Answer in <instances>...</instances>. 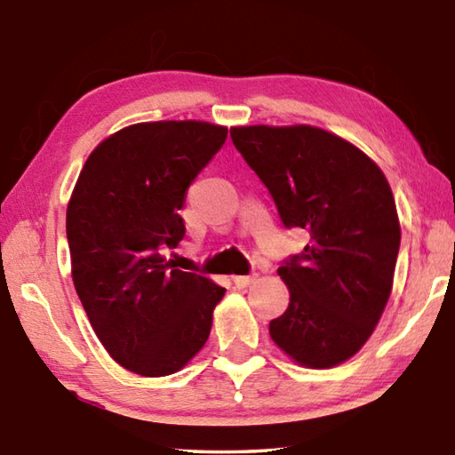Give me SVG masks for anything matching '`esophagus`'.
<instances>
[{"label":"esophagus","instance_id":"34e87169","mask_svg":"<svg viewBox=\"0 0 455 455\" xmlns=\"http://www.w3.org/2000/svg\"><path fill=\"white\" fill-rule=\"evenodd\" d=\"M255 279H257V275H238V276H233V283L238 289H244V287H249V284Z\"/></svg>","mask_w":455,"mask_h":455}]
</instances>
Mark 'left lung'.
Instances as JSON below:
<instances>
[{
    "label": "left lung",
    "instance_id": "obj_1",
    "mask_svg": "<svg viewBox=\"0 0 455 455\" xmlns=\"http://www.w3.org/2000/svg\"><path fill=\"white\" fill-rule=\"evenodd\" d=\"M230 138L283 225L311 235L279 267L291 303L268 333L297 363H343L371 337L394 284L402 230L387 180L371 158L321 128L241 126Z\"/></svg>",
    "mask_w": 455,
    "mask_h": 455
}]
</instances>
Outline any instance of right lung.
Wrapping results in <instances>:
<instances>
[{
  "instance_id": "add662e5",
  "label": "right lung",
  "mask_w": 455,
  "mask_h": 455,
  "mask_svg": "<svg viewBox=\"0 0 455 455\" xmlns=\"http://www.w3.org/2000/svg\"><path fill=\"white\" fill-rule=\"evenodd\" d=\"M227 140L196 120L144 122L90 154L72 192L66 235L84 311L110 357L144 377L179 371L203 349L225 289L174 268L192 180Z\"/></svg>"
}]
</instances>
